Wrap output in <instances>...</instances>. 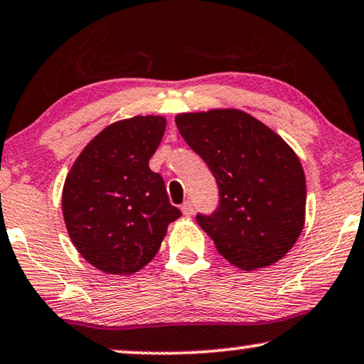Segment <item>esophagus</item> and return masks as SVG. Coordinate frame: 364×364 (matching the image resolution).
<instances>
[{
  "label": "esophagus",
  "instance_id": "1",
  "mask_svg": "<svg viewBox=\"0 0 364 364\" xmlns=\"http://www.w3.org/2000/svg\"><path fill=\"white\" fill-rule=\"evenodd\" d=\"M181 213H183V216H186V218L193 216V213H195V208H193V203H191V201H185V203H183Z\"/></svg>",
  "mask_w": 364,
  "mask_h": 364
}]
</instances>
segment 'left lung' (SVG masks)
<instances>
[{
	"label": "left lung",
	"instance_id": "left-lung-1",
	"mask_svg": "<svg viewBox=\"0 0 364 364\" xmlns=\"http://www.w3.org/2000/svg\"><path fill=\"white\" fill-rule=\"evenodd\" d=\"M174 121L220 188L216 213L196 216L218 253L243 271L287 256L306 220V178L293 148L241 109L179 113Z\"/></svg>",
	"mask_w": 364,
	"mask_h": 364
}]
</instances>
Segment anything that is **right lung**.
<instances>
[{
	"mask_svg": "<svg viewBox=\"0 0 364 364\" xmlns=\"http://www.w3.org/2000/svg\"><path fill=\"white\" fill-rule=\"evenodd\" d=\"M166 129L161 114L106 126L83 148L63 185V218L83 258L108 274H133L156 256L181 211L149 169Z\"/></svg>",
	"mask_w": 364,
	"mask_h": 364,
	"instance_id": "right-lung-1",
	"label": "right lung"
}]
</instances>
